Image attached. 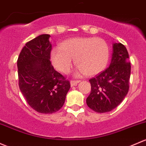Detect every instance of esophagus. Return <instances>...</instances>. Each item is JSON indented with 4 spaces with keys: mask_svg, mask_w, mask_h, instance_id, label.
<instances>
[{
    "mask_svg": "<svg viewBox=\"0 0 146 146\" xmlns=\"http://www.w3.org/2000/svg\"><path fill=\"white\" fill-rule=\"evenodd\" d=\"M80 82V80H70V85H71V87H73V86L77 85V84L79 83Z\"/></svg>",
    "mask_w": 146,
    "mask_h": 146,
    "instance_id": "1",
    "label": "esophagus"
}]
</instances>
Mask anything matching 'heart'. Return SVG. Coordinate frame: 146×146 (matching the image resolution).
I'll use <instances>...</instances> for the list:
<instances>
[{
	"label": "heart",
	"instance_id": "1",
	"mask_svg": "<svg viewBox=\"0 0 146 146\" xmlns=\"http://www.w3.org/2000/svg\"><path fill=\"white\" fill-rule=\"evenodd\" d=\"M109 58V48L104 40L94 37L74 38L64 41L60 48H54L51 60L58 70L66 73L73 66V59L80 71L94 76L102 71Z\"/></svg>",
	"mask_w": 146,
	"mask_h": 146
}]
</instances>
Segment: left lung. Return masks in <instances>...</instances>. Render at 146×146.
I'll list each match as a JSON object with an SVG mask.
<instances>
[{"label": "left lung", "mask_w": 146, "mask_h": 146, "mask_svg": "<svg viewBox=\"0 0 146 146\" xmlns=\"http://www.w3.org/2000/svg\"><path fill=\"white\" fill-rule=\"evenodd\" d=\"M130 74L127 48L122 43H114L109 67L90 80L91 93L86 100L89 108L100 113L115 108L128 93Z\"/></svg>", "instance_id": "left-lung-1"}]
</instances>
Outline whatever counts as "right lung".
Instances as JSON below:
<instances>
[{"mask_svg":"<svg viewBox=\"0 0 146 146\" xmlns=\"http://www.w3.org/2000/svg\"><path fill=\"white\" fill-rule=\"evenodd\" d=\"M50 37L42 34L27 42L17 59L21 92L33 110L44 114L61 109L70 87L69 80L52 65Z\"/></svg>","mask_w":146,"mask_h":146,"instance_id":"right-lung-1","label":"right lung"}]
</instances>
